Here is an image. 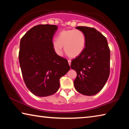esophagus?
I'll use <instances>...</instances> for the list:
<instances>
[{"instance_id":"34e87169","label":"esophagus","mask_w":129,"mask_h":129,"mask_svg":"<svg viewBox=\"0 0 129 129\" xmlns=\"http://www.w3.org/2000/svg\"><path fill=\"white\" fill-rule=\"evenodd\" d=\"M68 63H69V65H70V66H71V60H68Z\"/></svg>"}]
</instances>
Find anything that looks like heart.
Here are the masks:
<instances>
[{
  "mask_svg": "<svg viewBox=\"0 0 129 129\" xmlns=\"http://www.w3.org/2000/svg\"><path fill=\"white\" fill-rule=\"evenodd\" d=\"M86 38L79 29L62 30L57 36L56 40L52 42L54 51L58 55L62 54V47L68 56L76 57L79 56L85 49Z\"/></svg>",
  "mask_w": 129,
  "mask_h": 129,
  "instance_id": "b5f03b06",
  "label": "heart"
}]
</instances>
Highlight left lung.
Returning <instances> with one entry per match:
<instances>
[{"label": "left lung", "instance_id": "left-lung-1", "mask_svg": "<svg viewBox=\"0 0 129 129\" xmlns=\"http://www.w3.org/2000/svg\"><path fill=\"white\" fill-rule=\"evenodd\" d=\"M86 38L85 49L72 60L71 68L77 72L74 86L78 93L93 95L103 88L110 74V52L105 37L94 28L76 27Z\"/></svg>", "mask_w": 129, "mask_h": 129}]
</instances>
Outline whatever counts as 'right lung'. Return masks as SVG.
<instances>
[{
	"label": "right lung",
	"mask_w": 129,
	"mask_h": 129,
	"mask_svg": "<svg viewBox=\"0 0 129 129\" xmlns=\"http://www.w3.org/2000/svg\"><path fill=\"white\" fill-rule=\"evenodd\" d=\"M57 30L55 25H38L20 40L19 60L23 80L30 92L39 97L55 93L60 88V78L70 69L68 60L52 47Z\"/></svg>",
	"instance_id": "obj_1"
}]
</instances>
